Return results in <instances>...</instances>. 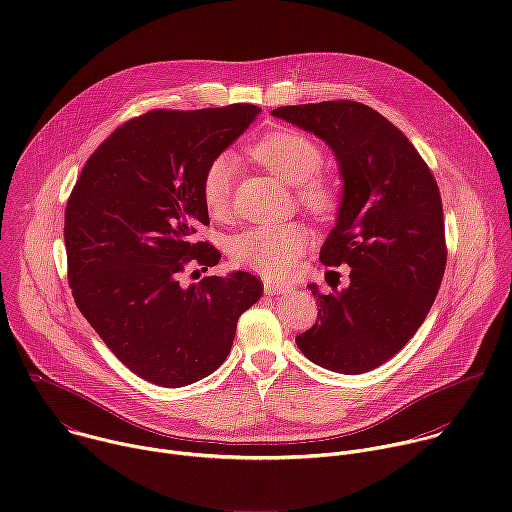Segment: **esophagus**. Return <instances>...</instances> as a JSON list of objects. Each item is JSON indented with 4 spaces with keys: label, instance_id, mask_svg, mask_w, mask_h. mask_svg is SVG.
<instances>
[{
    "label": "esophagus",
    "instance_id": "1",
    "mask_svg": "<svg viewBox=\"0 0 512 512\" xmlns=\"http://www.w3.org/2000/svg\"><path fill=\"white\" fill-rule=\"evenodd\" d=\"M263 289L267 296H277V294H285V291H289V285L287 283H281V281H263Z\"/></svg>",
    "mask_w": 512,
    "mask_h": 512
}]
</instances>
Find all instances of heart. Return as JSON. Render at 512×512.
<instances>
[{
    "label": "heart",
    "instance_id": "b5f03b06",
    "mask_svg": "<svg viewBox=\"0 0 512 512\" xmlns=\"http://www.w3.org/2000/svg\"><path fill=\"white\" fill-rule=\"evenodd\" d=\"M249 156L267 172L296 186L302 206L314 214H326L336 206L338 190L332 178L318 174L322 164L320 145L306 133L294 129H275L251 143ZM233 160L214 158L202 176L200 194L210 216L223 218L231 210L233 196ZM310 245V233L300 223L249 227L229 243L237 265L265 277H283L296 267Z\"/></svg>",
    "mask_w": 512,
    "mask_h": 512
}]
</instances>
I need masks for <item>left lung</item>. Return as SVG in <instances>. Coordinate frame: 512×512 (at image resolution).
Wrapping results in <instances>:
<instances>
[{
    "label": "left lung",
    "instance_id": "left-lung-1",
    "mask_svg": "<svg viewBox=\"0 0 512 512\" xmlns=\"http://www.w3.org/2000/svg\"><path fill=\"white\" fill-rule=\"evenodd\" d=\"M271 115L320 137L342 178L320 261L348 265L350 281L328 296L308 285L318 320L296 344L328 371L369 373L411 340L442 285L448 253L440 188L411 141L367 105L324 101Z\"/></svg>",
    "mask_w": 512,
    "mask_h": 512
}]
</instances>
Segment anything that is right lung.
Listing matches in <instances>:
<instances>
[{
  "label": "right lung",
  "mask_w": 512,
  "mask_h": 512,
  "mask_svg": "<svg viewBox=\"0 0 512 512\" xmlns=\"http://www.w3.org/2000/svg\"><path fill=\"white\" fill-rule=\"evenodd\" d=\"M259 111L239 103L135 117L99 145L68 198L72 298L107 348L154 385L178 389L214 373L239 316L263 294L247 271L180 283L186 265L221 261L196 241L208 225L202 176Z\"/></svg>",
  "instance_id": "obj_1"
}]
</instances>
